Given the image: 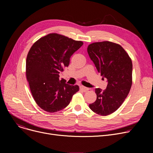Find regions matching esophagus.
<instances>
[{"label":"esophagus","mask_w":153,"mask_h":153,"mask_svg":"<svg viewBox=\"0 0 153 153\" xmlns=\"http://www.w3.org/2000/svg\"><path fill=\"white\" fill-rule=\"evenodd\" d=\"M80 89H81L82 91H83V92H87V91H89V88H87V87H84L83 85H81L80 86Z\"/></svg>","instance_id":"34e87169"}]
</instances>
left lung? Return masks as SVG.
Returning a JSON list of instances; mask_svg holds the SVG:
<instances>
[{
  "instance_id": "1",
  "label": "left lung",
  "mask_w": 153,
  "mask_h": 153,
  "mask_svg": "<svg viewBox=\"0 0 153 153\" xmlns=\"http://www.w3.org/2000/svg\"><path fill=\"white\" fill-rule=\"evenodd\" d=\"M87 53L103 79H107L105 90L95 89L97 99L89 104L95 114L106 116L115 111L126 98L132 85L131 58L118 44L110 42L93 43Z\"/></svg>"
}]
</instances>
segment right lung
<instances>
[{
    "label": "right lung",
    "instance_id": "right-lung-1",
    "mask_svg": "<svg viewBox=\"0 0 153 153\" xmlns=\"http://www.w3.org/2000/svg\"><path fill=\"white\" fill-rule=\"evenodd\" d=\"M83 45L81 41L58 33L48 34L30 48L26 60V76L37 105L53 113L66 108L79 89L59 74L69 64L70 58Z\"/></svg>",
    "mask_w": 153,
    "mask_h": 153
}]
</instances>
